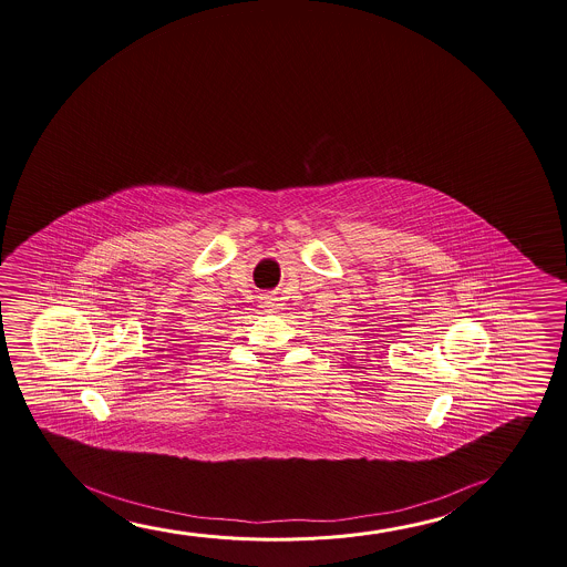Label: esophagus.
I'll list each match as a JSON object with an SVG mask.
<instances>
[{
	"label": "esophagus",
	"mask_w": 567,
	"mask_h": 567,
	"mask_svg": "<svg viewBox=\"0 0 567 567\" xmlns=\"http://www.w3.org/2000/svg\"><path fill=\"white\" fill-rule=\"evenodd\" d=\"M261 306L266 309L276 308V299L271 298V296H266V298H261Z\"/></svg>",
	"instance_id": "34e87169"
}]
</instances>
